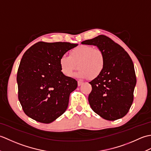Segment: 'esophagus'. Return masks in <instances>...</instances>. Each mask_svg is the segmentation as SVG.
Returning <instances> with one entry per match:
<instances>
[{
	"label": "esophagus",
	"mask_w": 151,
	"mask_h": 151,
	"mask_svg": "<svg viewBox=\"0 0 151 151\" xmlns=\"http://www.w3.org/2000/svg\"><path fill=\"white\" fill-rule=\"evenodd\" d=\"M82 84H83V82L82 81H78V86H81Z\"/></svg>",
	"instance_id": "1"
}]
</instances>
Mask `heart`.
Instances as JSON below:
<instances>
[{"mask_svg": "<svg viewBox=\"0 0 151 151\" xmlns=\"http://www.w3.org/2000/svg\"><path fill=\"white\" fill-rule=\"evenodd\" d=\"M61 71L65 76L72 75L80 69L76 76L93 80L98 78L105 67V58L102 50L89 45H81L70 51L69 56L63 54L59 60Z\"/></svg>", "mask_w": 151, "mask_h": 151, "instance_id": "b5f03b06", "label": "heart"}]
</instances>
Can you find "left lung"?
<instances>
[{"mask_svg":"<svg viewBox=\"0 0 151 151\" xmlns=\"http://www.w3.org/2000/svg\"><path fill=\"white\" fill-rule=\"evenodd\" d=\"M81 43L97 46L105 58L104 70L89 82L92 90L88 101L91 109L108 121L123 117L132 106L136 84L132 59L123 47L104 35Z\"/></svg>","mask_w":151,"mask_h":151,"instance_id":"left-lung-1","label":"left lung"}]
</instances>
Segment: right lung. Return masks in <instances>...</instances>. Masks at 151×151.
Returning a JSON list of instances; mask_svg holds the SVG:
<instances>
[{
	"label": "right lung",
	"mask_w": 151,
	"mask_h": 151,
	"mask_svg": "<svg viewBox=\"0 0 151 151\" xmlns=\"http://www.w3.org/2000/svg\"><path fill=\"white\" fill-rule=\"evenodd\" d=\"M77 45L40 41L24 52L18 68L17 82L19 101L28 117L48 124L65 111L70 93L78 84L61 71L59 60Z\"/></svg>",
	"instance_id": "add662e5"
}]
</instances>
